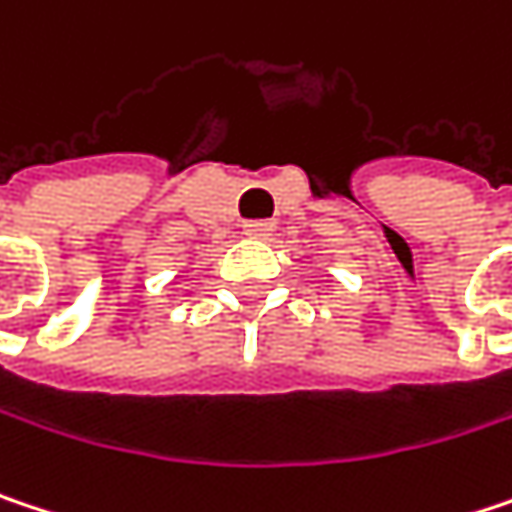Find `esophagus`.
<instances>
[{
  "instance_id": "1",
  "label": "esophagus",
  "mask_w": 512,
  "mask_h": 512,
  "mask_svg": "<svg viewBox=\"0 0 512 512\" xmlns=\"http://www.w3.org/2000/svg\"><path fill=\"white\" fill-rule=\"evenodd\" d=\"M243 231H246V237H252V240H266V237H272L275 222H269V219H252V222L243 225Z\"/></svg>"
}]
</instances>
